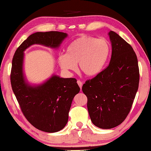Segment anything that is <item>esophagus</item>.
<instances>
[{"mask_svg":"<svg viewBox=\"0 0 151 151\" xmlns=\"http://www.w3.org/2000/svg\"><path fill=\"white\" fill-rule=\"evenodd\" d=\"M77 83H78V84L79 85V86H80V88L81 89H82V81H80V80H78L77 81Z\"/></svg>","mask_w":151,"mask_h":151,"instance_id":"1","label":"esophagus"}]
</instances>
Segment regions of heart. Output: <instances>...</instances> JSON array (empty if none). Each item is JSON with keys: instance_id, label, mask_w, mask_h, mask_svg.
Masks as SVG:
<instances>
[{"instance_id": "heart-1", "label": "heart", "mask_w": 151, "mask_h": 151, "mask_svg": "<svg viewBox=\"0 0 151 151\" xmlns=\"http://www.w3.org/2000/svg\"><path fill=\"white\" fill-rule=\"evenodd\" d=\"M111 55V46L105 38L83 36L69 44L66 55L58 59L61 68L65 71L79 69L87 76H95L103 70Z\"/></svg>"}]
</instances>
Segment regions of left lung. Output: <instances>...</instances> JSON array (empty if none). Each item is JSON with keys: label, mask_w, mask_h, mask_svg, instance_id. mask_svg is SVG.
Here are the masks:
<instances>
[{"label": "left lung", "mask_w": 151, "mask_h": 151, "mask_svg": "<svg viewBox=\"0 0 151 151\" xmlns=\"http://www.w3.org/2000/svg\"><path fill=\"white\" fill-rule=\"evenodd\" d=\"M109 36L112 46L109 64L82 86L92 124L102 129L113 128L126 119L140 80L137 57L131 45L115 32Z\"/></svg>", "instance_id": "1"}]
</instances>
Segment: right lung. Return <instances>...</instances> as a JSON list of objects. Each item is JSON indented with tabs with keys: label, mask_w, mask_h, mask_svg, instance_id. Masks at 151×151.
Instances as JSON below:
<instances>
[{
	"label": "right lung",
	"mask_w": 151,
	"mask_h": 151,
	"mask_svg": "<svg viewBox=\"0 0 151 151\" xmlns=\"http://www.w3.org/2000/svg\"><path fill=\"white\" fill-rule=\"evenodd\" d=\"M68 34L51 31L30 35L16 50L12 61L11 83L23 114L36 128L45 132H57L68 122L73 97L80 88L76 78L52 76L42 84L31 86L23 72L24 52L32 45L59 47Z\"/></svg>",
	"instance_id": "1"
}]
</instances>
